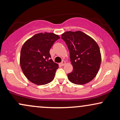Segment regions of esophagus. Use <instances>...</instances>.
Returning a JSON list of instances; mask_svg holds the SVG:
<instances>
[{"mask_svg": "<svg viewBox=\"0 0 120 120\" xmlns=\"http://www.w3.org/2000/svg\"><path fill=\"white\" fill-rule=\"evenodd\" d=\"M65 64H66V63H65V61H64V60H63V61H62L61 63H60V64H61V66H64V65H65Z\"/></svg>", "mask_w": 120, "mask_h": 120, "instance_id": "esophagus-1", "label": "esophagus"}]
</instances>
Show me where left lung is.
<instances>
[{
	"label": "left lung",
	"mask_w": 120,
	"mask_h": 120,
	"mask_svg": "<svg viewBox=\"0 0 120 120\" xmlns=\"http://www.w3.org/2000/svg\"><path fill=\"white\" fill-rule=\"evenodd\" d=\"M69 51L73 71L68 74L71 82L83 85L93 80L99 69L101 53L91 37L81 31H67L61 35Z\"/></svg>",
	"instance_id": "left-lung-1"
}]
</instances>
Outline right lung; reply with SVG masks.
Returning a JSON list of instances; mask_svg holds the SVG:
<instances>
[{"instance_id": "right-lung-1", "label": "right lung", "mask_w": 120, "mask_h": 120, "mask_svg": "<svg viewBox=\"0 0 120 120\" xmlns=\"http://www.w3.org/2000/svg\"><path fill=\"white\" fill-rule=\"evenodd\" d=\"M59 39L58 35L41 33L24 43L21 50L20 65L24 75L30 82L43 85L53 79L59 65L51 59L49 50Z\"/></svg>"}]
</instances>
